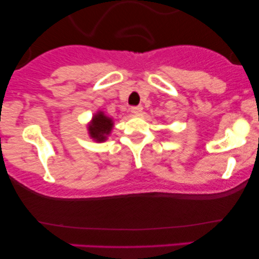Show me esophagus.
Segmentation results:
<instances>
[{"label":"esophagus","instance_id":"34e87169","mask_svg":"<svg viewBox=\"0 0 259 259\" xmlns=\"http://www.w3.org/2000/svg\"><path fill=\"white\" fill-rule=\"evenodd\" d=\"M142 112V107L141 106H134L132 107V113L133 114H139V113Z\"/></svg>","mask_w":259,"mask_h":259}]
</instances>
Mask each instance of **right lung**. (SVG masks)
I'll return each instance as SVG.
<instances>
[{
	"label": "right lung",
	"instance_id": "1",
	"mask_svg": "<svg viewBox=\"0 0 259 259\" xmlns=\"http://www.w3.org/2000/svg\"><path fill=\"white\" fill-rule=\"evenodd\" d=\"M113 125L114 124H113L112 118L107 117L105 113L99 111L92 117L91 123L88 126L90 138L97 142L106 141L107 136L112 132Z\"/></svg>",
	"mask_w": 259,
	"mask_h": 259
}]
</instances>
